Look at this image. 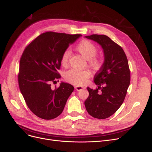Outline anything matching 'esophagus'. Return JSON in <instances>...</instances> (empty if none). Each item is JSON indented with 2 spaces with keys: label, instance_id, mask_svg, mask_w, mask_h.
<instances>
[{
  "label": "esophagus",
  "instance_id": "obj_1",
  "mask_svg": "<svg viewBox=\"0 0 152 152\" xmlns=\"http://www.w3.org/2000/svg\"><path fill=\"white\" fill-rule=\"evenodd\" d=\"M85 89V87H83V86H75V89L77 91H81L82 89Z\"/></svg>",
  "mask_w": 152,
  "mask_h": 152
}]
</instances>
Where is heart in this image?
<instances>
[{"mask_svg": "<svg viewBox=\"0 0 152 152\" xmlns=\"http://www.w3.org/2000/svg\"><path fill=\"white\" fill-rule=\"evenodd\" d=\"M75 49L79 53L88 61L89 65L94 69H98L101 65L100 59L96 57L97 48L92 42L88 40H82L75 47ZM70 53L65 51L62 54L61 63L63 66H66L68 63ZM91 75L90 72L87 70H79L71 69L67 71L64 75L65 80L70 83L76 85L83 84Z\"/></svg>", "mask_w": 152, "mask_h": 152, "instance_id": "b5f03b06", "label": "heart"}]
</instances>
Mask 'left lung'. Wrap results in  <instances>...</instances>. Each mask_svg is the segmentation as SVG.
Segmentation results:
<instances>
[{"label":"left lung","instance_id":"left-lung-1","mask_svg":"<svg viewBox=\"0 0 152 152\" xmlns=\"http://www.w3.org/2000/svg\"><path fill=\"white\" fill-rule=\"evenodd\" d=\"M84 37L100 45L104 57L103 65L94 78L97 88L87 87L89 95L84 105L91 116L105 119L116 112L125 99L131 79L128 61L122 48L108 36L92 34Z\"/></svg>","mask_w":152,"mask_h":152}]
</instances>
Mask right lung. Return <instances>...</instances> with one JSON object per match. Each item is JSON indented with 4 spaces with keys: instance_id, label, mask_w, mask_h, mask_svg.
I'll return each instance as SVG.
<instances>
[{
    "instance_id": "obj_1",
    "label": "right lung",
    "mask_w": 152,
    "mask_h": 152,
    "mask_svg": "<svg viewBox=\"0 0 152 152\" xmlns=\"http://www.w3.org/2000/svg\"><path fill=\"white\" fill-rule=\"evenodd\" d=\"M81 36L47 32L24 50L20 61L19 87L28 108L37 116L52 119L62 113L74 87L61 82L52 89L51 83L60 77L57 69L62 54Z\"/></svg>"
}]
</instances>
